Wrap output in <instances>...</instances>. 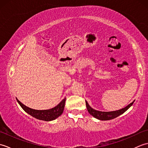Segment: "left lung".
I'll use <instances>...</instances> for the list:
<instances>
[{"label": "left lung", "instance_id": "left-lung-1", "mask_svg": "<svg viewBox=\"0 0 148 148\" xmlns=\"http://www.w3.org/2000/svg\"><path fill=\"white\" fill-rule=\"evenodd\" d=\"M135 100L130 103V104H128L125 108H123L121 109L118 110V111H111V112H102V111H99L97 110L93 109V108H91L89 106L88 103L86 101V105L87 110L88 112L91 115H92L93 117H95L97 119H99L100 120H110V119H114L116 117H118L119 115L122 114L123 113H124L127 110L130 108V106H132Z\"/></svg>", "mask_w": 148, "mask_h": 148}]
</instances>
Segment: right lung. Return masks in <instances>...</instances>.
I'll return each instance as SVG.
<instances>
[{
  "label": "right lung",
  "mask_w": 148,
  "mask_h": 148,
  "mask_svg": "<svg viewBox=\"0 0 148 148\" xmlns=\"http://www.w3.org/2000/svg\"><path fill=\"white\" fill-rule=\"evenodd\" d=\"M65 98L63 99L60 103H59L57 106L52 109L48 110H35L30 108H28V107L23 104V103L20 102L16 99L20 105L22 109L26 112H27L28 114L33 116L34 118L40 119V120L46 121L55 119L62 114L65 107Z\"/></svg>",
  "instance_id": "add662e5"
}]
</instances>
